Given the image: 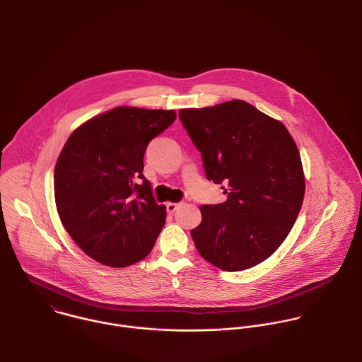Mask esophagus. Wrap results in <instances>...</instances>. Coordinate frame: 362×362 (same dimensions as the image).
<instances>
[{"instance_id": "34e87169", "label": "esophagus", "mask_w": 362, "mask_h": 362, "mask_svg": "<svg viewBox=\"0 0 362 362\" xmlns=\"http://www.w3.org/2000/svg\"><path fill=\"white\" fill-rule=\"evenodd\" d=\"M181 206V204H173V202H170V204H167V211L170 213V214H173L178 207Z\"/></svg>"}]
</instances>
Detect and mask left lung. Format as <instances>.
<instances>
[{
    "label": "left lung",
    "mask_w": 362,
    "mask_h": 362,
    "mask_svg": "<svg viewBox=\"0 0 362 362\" xmlns=\"http://www.w3.org/2000/svg\"><path fill=\"white\" fill-rule=\"evenodd\" d=\"M178 115L202 155L207 180L228 187L226 202L201 206L202 221L191 230L195 247L221 270L250 269L281 245L303 206L298 148L280 121L244 100L184 108Z\"/></svg>",
    "instance_id": "8db88e82"
}]
</instances>
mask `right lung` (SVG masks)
Returning <instances> with one entry per match:
<instances>
[{"mask_svg": "<svg viewBox=\"0 0 362 362\" xmlns=\"http://www.w3.org/2000/svg\"><path fill=\"white\" fill-rule=\"evenodd\" d=\"M175 117L174 110L115 107L68 138L54 170L55 205L90 258L124 267L152 251L167 214L144 175V155Z\"/></svg>", "mask_w": 362, "mask_h": 362, "instance_id": "1", "label": "right lung"}]
</instances>
